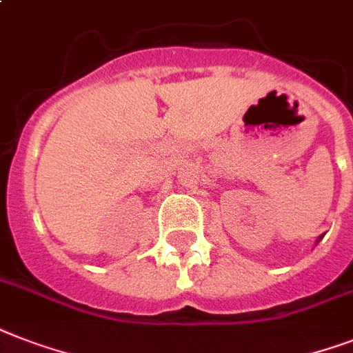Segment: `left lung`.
<instances>
[{"instance_id":"8db88e82","label":"left lung","mask_w":353,"mask_h":353,"mask_svg":"<svg viewBox=\"0 0 353 353\" xmlns=\"http://www.w3.org/2000/svg\"><path fill=\"white\" fill-rule=\"evenodd\" d=\"M321 237H323V236H321ZM321 237H319V239H317V241H321Z\"/></svg>"}]
</instances>
